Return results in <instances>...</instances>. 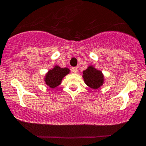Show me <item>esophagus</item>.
<instances>
[{"label":"esophagus","mask_w":146,"mask_h":146,"mask_svg":"<svg viewBox=\"0 0 146 146\" xmlns=\"http://www.w3.org/2000/svg\"><path fill=\"white\" fill-rule=\"evenodd\" d=\"M78 67H72L71 68V71L73 72V73H76L78 72Z\"/></svg>","instance_id":"34e87169"}]
</instances>
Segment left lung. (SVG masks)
Here are the masks:
<instances>
[{"label":"left lung","instance_id":"obj_1","mask_svg":"<svg viewBox=\"0 0 146 146\" xmlns=\"http://www.w3.org/2000/svg\"><path fill=\"white\" fill-rule=\"evenodd\" d=\"M84 80L86 85L92 89H98L104 83V76L100 70L90 66L83 71Z\"/></svg>","mask_w":146,"mask_h":146}]
</instances>
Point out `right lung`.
<instances>
[{"instance_id":"obj_1","label":"right lung","mask_w":146,"mask_h":146,"mask_svg":"<svg viewBox=\"0 0 146 146\" xmlns=\"http://www.w3.org/2000/svg\"><path fill=\"white\" fill-rule=\"evenodd\" d=\"M69 69L67 68H60L55 66L50 70L45 76V83L51 88H54L61 84L63 78L69 73Z\"/></svg>"}]
</instances>
